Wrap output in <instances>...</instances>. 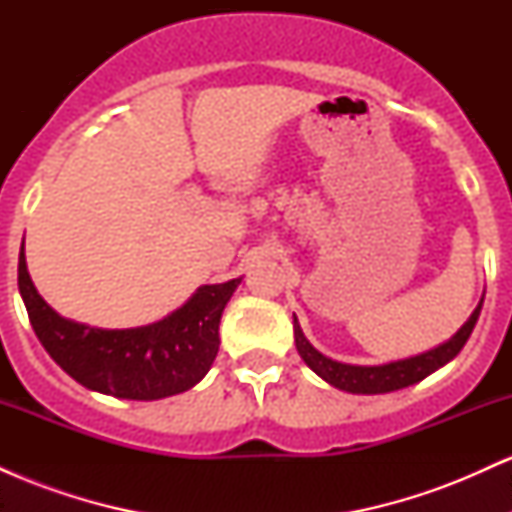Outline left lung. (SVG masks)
<instances>
[{
    "instance_id": "obj_1",
    "label": "left lung",
    "mask_w": 512,
    "mask_h": 512,
    "mask_svg": "<svg viewBox=\"0 0 512 512\" xmlns=\"http://www.w3.org/2000/svg\"><path fill=\"white\" fill-rule=\"evenodd\" d=\"M481 303H484V298H481L474 313L469 315V320L452 334L448 342L438 344L436 349H428L424 354L399 358V361L383 363V366H354V363L334 361V358L320 354L305 339L296 315H293V337H296V349L305 361V366L320 375L325 383L337 387V390L351 392V395H385V392H395L402 390V387L419 383V380L436 373L438 368H443L445 363H450L452 358L460 354L462 346L467 344L469 334L474 330V325H477Z\"/></svg>"
}]
</instances>
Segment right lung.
Wrapping results in <instances>:
<instances>
[{
	"mask_svg": "<svg viewBox=\"0 0 512 512\" xmlns=\"http://www.w3.org/2000/svg\"><path fill=\"white\" fill-rule=\"evenodd\" d=\"M243 281L204 284L178 310L129 330H103L50 308L33 286L26 252H19V291L35 337L52 361L88 390L151 402L195 387L219 354V322Z\"/></svg>",
	"mask_w": 512,
	"mask_h": 512,
	"instance_id": "add662e5",
	"label": "right lung"
}]
</instances>
